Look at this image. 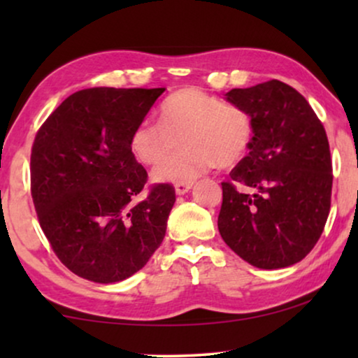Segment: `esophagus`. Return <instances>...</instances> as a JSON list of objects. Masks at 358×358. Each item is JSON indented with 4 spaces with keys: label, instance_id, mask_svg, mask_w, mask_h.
Listing matches in <instances>:
<instances>
[{
    "label": "esophagus",
    "instance_id": "1",
    "mask_svg": "<svg viewBox=\"0 0 358 358\" xmlns=\"http://www.w3.org/2000/svg\"><path fill=\"white\" fill-rule=\"evenodd\" d=\"M190 189H192V184H176V187H174L176 194H178V195L187 194Z\"/></svg>",
    "mask_w": 358,
    "mask_h": 358
}]
</instances>
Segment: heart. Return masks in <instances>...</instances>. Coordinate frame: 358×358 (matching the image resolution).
<instances>
[{"instance_id":"obj_1","label":"heart","mask_w":358,"mask_h":358,"mask_svg":"<svg viewBox=\"0 0 358 358\" xmlns=\"http://www.w3.org/2000/svg\"><path fill=\"white\" fill-rule=\"evenodd\" d=\"M252 135V119L246 110L189 87L163 101L159 124L143 120L135 127L130 151L141 164H156L180 139L186 148L160 160L151 176L159 184H192L217 163L231 166L243 159Z\"/></svg>"}]
</instances>
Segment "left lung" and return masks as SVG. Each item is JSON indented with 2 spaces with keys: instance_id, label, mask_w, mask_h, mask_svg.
<instances>
[{
  "instance_id": "8db88e82",
  "label": "left lung",
  "mask_w": 358,
  "mask_h": 358,
  "mask_svg": "<svg viewBox=\"0 0 358 358\" xmlns=\"http://www.w3.org/2000/svg\"><path fill=\"white\" fill-rule=\"evenodd\" d=\"M224 96L251 115L254 135L248 156L229 173L231 182L222 184L218 231L254 267H290L315 248L329 215L332 164L324 127L305 97L282 81Z\"/></svg>"
}]
</instances>
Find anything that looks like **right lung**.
I'll use <instances>...</instances> for the list:
<instances>
[{"label": "right lung", "mask_w": 358, "mask_h": 358, "mask_svg": "<svg viewBox=\"0 0 358 358\" xmlns=\"http://www.w3.org/2000/svg\"><path fill=\"white\" fill-rule=\"evenodd\" d=\"M166 87H90L43 122L31 155V190L41 227L78 277L115 283L138 272L163 243L174 187L158 184L135 203L148 174L130 135Z\"/></svg>", "instance_id": "add662e5"}]
</instances>
